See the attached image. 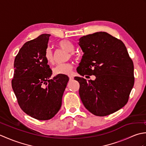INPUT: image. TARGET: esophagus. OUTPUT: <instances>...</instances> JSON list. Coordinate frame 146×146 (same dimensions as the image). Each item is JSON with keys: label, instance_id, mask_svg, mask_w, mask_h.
Masks as SVG:
<instances>
[{"label": "esophagus", "instance_id": "34e87169", "mask_svg": "<svg viewBox=\"0 0 146 146\" xmlns=\"http://www.w3.org/2000/svg\"><path fill=\"white\" fill-rule=\"evenodd\" d=\"M68 76H69V78H70V80H72L73 79V76H72V75H69Z\"/></svg>", "mask_w": 146, "mask_h": 146}]
</instances>
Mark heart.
Instances as JSON below:
<instances>
[{
    "label": "heart",
    "mask_w": 146,
    "mask_h": 146,
    "mask_svg": "<svg viewBox=\"0 0 146 146\" xmlns=\"http://www.w3.org/2000/svg\"><path fill=\"white\" fill-rule=\"evenodd\" d=\"M58 46L61 49H63L66 52L69 53L70 57L75 56L73 52L75 50V46L73 43L67 39H62L59 41L57 44ZM44 59L46 62L49 64L53 63L54 60L52 56V52L49 48H47L44 52ZM73 70V65L70 63L58 64L55 67L52 68V73L54 75H70Z\"/></svg>",
    "instance_id": "heart-1"
}]
</instances>
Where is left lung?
<instances>
[{
  "label": "left lung",
  "mask_w": 146,
  "mask_h": 146,
  "mask_svg": "<svg viewBox=\"0 0 146 146\" xmlns=\"http://www.w3.org/2000/svg\"><path fill=\"white\" fill-rule=\"evenodd\" d=\"M78 41L84 54L77 72L96 76L88 82L75 77L83 105L97 116L115 112L127 103L134 84V64L125 44L105 32L83 36Z\"/></svg>",
  "instance_id": "8db88e82"
}]
</instances>
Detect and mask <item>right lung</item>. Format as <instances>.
<instances>
[{
  "mask_svg": "<svg viewBox=\"0 0 146 146\" xmlns=\"http://www.w3.org/2000/svg\"><path fill=\"white\" fill-rule=\"evenodd\" d=\"M50 35L43 34L26 42L14 60L12 87L21 108L39 120L51 119L60 110L69 78L56 75L44 59Z\"/></svg>",
  "mask_w": 146,
  "mask_h": 146,
  "instance_id": "right-lung-1",
  "label": "right lung"
}]
</instances>
